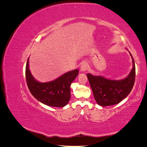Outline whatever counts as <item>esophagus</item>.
<instances>
[{
	"label": "esophagus",
	"mask_w": 147,
	"mask_h": 147,
	"mask_svg": "<svg viewBox=\"0 0 147 147\" xmlns=\"http://www.w3.org/2000/svg\"><path fill=\"white\" fill-rule=\"evenodd\" d=\"M88 64L86 62H83V63L80 65V71L82 72H85V71L88 69Z\"/></svg>",
	"instance_id": "1"
}]
</instances>
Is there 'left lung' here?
<instances>
[{"instance_id": "obj_1", "label": "left lung", "mask_w": 147, "mask_h": 147, "mask_svg": "<svg viewBox=\"0 0 147 147\" xmlns=\"http://www.w3.org/2000/svg\"><path fill=\"white\" fill-rule=\"evenodd\" d=\"M130 55L132 58V56ZM133 68L128 76L121 80H112L102 76L87 74L94 99L100 106H110L119 103L131 92L136 78V67L132 58Z\"/></svg>"}]
</instances>
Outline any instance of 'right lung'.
<instances>
[{"mask_svg": "<svg viewBox=\"0 0 147 147\" xmlns=\"http://www.w3.org/2000/svg\"><path fill=\"white\" fill-rule=\"evenodd\" d=\"M78 70L75 69L62 75L55 80L40 83L35 80L29 69V58L26 66V78L31 94L42 103L51 107H63L70 98V84L77 77Z\"/></svg>", "mask_w": 147, "mask_h": 147, "instance_id": "obj_1", "label": "right lung"}]
</instances>
